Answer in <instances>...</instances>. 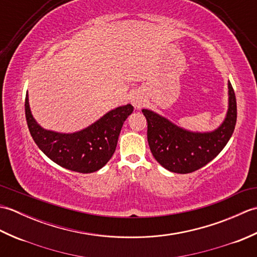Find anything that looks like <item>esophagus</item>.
Returning a JSON list of instances; mask_svg holds the SVG:
<instances>
[{"label": "esophagus", "mask_w": 257, "mask_h": 257, "mask_svg": "<svg viewBox=\"0 0 257 257\" xmlns=\"http://www.w3.org/2000/svg\"><path fill=\"white\" fill-rule=\"evenodd\" d=\"M132 101H133V105H134L136 108H140L141 106H143V103H144V98L141 97L140 95L135 94V95L133 96Z\"/></svg>", "instance_id": "esophagus-1"}]
</instances>
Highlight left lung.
I'll list each match as a JSON object with an SVG mask.
<instances>
[{"instance_id":"1","label":"left lung","mask_w":257,"mask_h":257,"mask_svg":"<svg viewBox=\"0 0 257 257\" xmlns=\"http://www.w3.org/2000/svg\"><path fill=\"white\" fill-rule=\"evenodd\" d=\"M148 122V144L155 159L167 170L191 173L207 165L226 146L236 123V98L228 81V110L219 128L212 133H191L165 117L143 109Z\"/></svg>"}]
</instances>
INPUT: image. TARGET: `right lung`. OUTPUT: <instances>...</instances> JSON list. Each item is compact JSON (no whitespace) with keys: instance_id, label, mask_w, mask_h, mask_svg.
Wrapping results in <instances>:
<instances>
[{"instance_id":"1","label":"right lung","mask_w":257,"mask_h":257,"mask_svg":"<svg viewBox=\"0 0 257 257\" xmlns=\"http://www.w3.org/2000/svg\"><path fill=\"white\" fill-rule=\"evenodd\" d=\"M133 111L132 105L118 107L78 133L59 134L43 129L35 121L29 95L25 97L27 127L38 148L58 166L79 173L95 172L110 160L124 120Z\"/></svg>"}]
</instances>
